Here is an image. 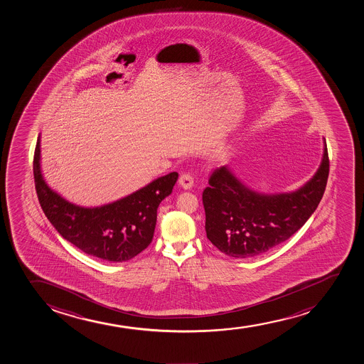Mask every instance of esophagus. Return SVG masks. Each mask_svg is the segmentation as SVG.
<instances>
[{
  "label": "esophagus",
  "mask_w": 364,
  "mask_h": 364,
  "mask_svg": "<svg viewBox=\"0 0 364 364\" xmlns=\"http://www.w3.org/2000/svg\"><path fill=\"white\" fill-rule=\"evenodd\" d=\"M179 185L184 190H190L193 186V178L188 173H184L180 176Z\"/></svg>",
  "instance_id": "esophagus-1"
}]
</instances>
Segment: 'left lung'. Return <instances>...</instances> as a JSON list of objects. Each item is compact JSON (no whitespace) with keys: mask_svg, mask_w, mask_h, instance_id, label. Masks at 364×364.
I'll return each instance as SVG.
<instances>
[{"mask_svg":"<svg viewBox=\"0 0 364 364\" xmlns=\"http://www.w3.org/2000/svg\"><path fill=\"white\" fill-rule=\"evenodd\" d=\"M323 146L320 167L296 191L261 193L233 174L228 166L215 169L203 191L207 238L233 258H251L273 250L304 225L325 193L329 173Z\"/></svg>","mask_w":364,"mask_h":364,"instance_id":"8db88e82","label":"left lung"}]
</instances>
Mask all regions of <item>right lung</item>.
<instances>
[{
    "instance_id": "right-lung-1",
    "label": "right lung",
    "mask_w": 364,
    "mask_h": 364,
    "mask_svg": "<svg viewBox=\"0 0 364 364\" xmlns=\"http://www.w3.org/2000/svg\"><path fill=\"white\" fill-rule=\"evenodd\" d=\"M39 204L55 230L85 254L124 262L148 247L156 226L157 208L172 193L178 173L160 176L131 195L100 207L70 203L49 188L41 169V136L33 156Z\"/></svg>"
}]
</instances>
